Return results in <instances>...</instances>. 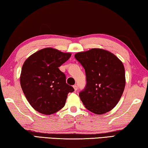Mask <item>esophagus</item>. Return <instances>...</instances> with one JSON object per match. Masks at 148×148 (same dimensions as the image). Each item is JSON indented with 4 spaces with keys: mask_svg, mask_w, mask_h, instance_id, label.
Listing matches in <instances>:
<instances>
[{
    "mask_svg": "<svg viewBox=\"0 0 148 148\" xmlns=\"http://www.w3.org/2000/svg\"><path fill=\"white\" fill-rule=\"evenodd\" d=\"M73 88H74V90H75V91H77V88H78V87H77V85H74L73 86Z\"/></svg>",
    "mask_w": 148,
    "mask_h": 148,
    "instance_id": "obj_1",
    "label": "esophagus"
}]
</instances>
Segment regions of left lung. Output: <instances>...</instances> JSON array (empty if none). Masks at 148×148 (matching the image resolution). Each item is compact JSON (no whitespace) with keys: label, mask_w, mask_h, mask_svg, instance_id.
I'll return each mask as SVG.
<instances>
[{"label":"left lung","mask_w":148,"mask_h":148,"mask_svg":"<svg viewBox=\"0 0 148 148\" xmlns=\"http://www.w3.org/2000/svg\"><path fill=\"white\" fill-rule=\"evenodd\" d=\"M75 58L85 70L86 84L79 97L87 110L101 115L117 105L125 86V67L112 53L101 48L78 52Z\"/></svg>","instance_id":"8db88e82"}]
</instances>
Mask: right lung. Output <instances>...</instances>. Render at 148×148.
<instances>
[{
  "instance_id": "right-lung-1",
  "label": "right lung",
  "mask_w": 148,
  "mask_h": 148,
  "mask_svg": "<svg viewBox=\"0 0 148 148\" xmlns=\"http://www.w3.org/2000/svg\"><path fill=\"white\" fill-rule=\"evenodd\" d=\"M71 56V53L46 48L31 55L24 62L21 86L29 103L38 112L48 115L56 113L65 106L68 93L74 91L59 69Z\"/></svg>"
}]
</instances>
